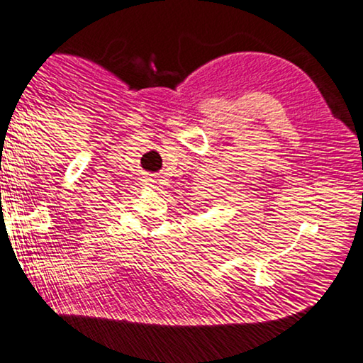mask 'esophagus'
Returning <instances> with one entry per match:
<instances>
[{"label":"esophagus","instance_id":"1","mask_svg":"<svg viewBox=\"0 0 363 363\" xmlns=\"http://www.w3.org/2000/svg\"><path fill=\"white\" fill-rule=\"evenodd\" d=\"M146 185H150V186H154V183H156V178H154L152 175H147L146 177Z\"/></svg>","mask_w":363,"mask_h":363}]
</instances>
